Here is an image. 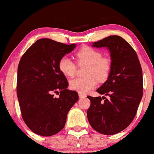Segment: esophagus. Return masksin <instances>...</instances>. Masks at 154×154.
I'll use <instances>...</instances> for the list:
<instances>
[{"instance_id": "34e87169", "label": "esophagus", "mask_w": 154, "mask_h": 154, "mask_svg": "<svg viewBox=\"0 0 154 154\" xmlns=\"http://www.w3.org/2000/svg\"><path fill=\"white\" fill-rule=\"evenodd\" d=\"M79 98H85V97H86V95L82 94V93H79Z\"/></svg>"}]
</instances>
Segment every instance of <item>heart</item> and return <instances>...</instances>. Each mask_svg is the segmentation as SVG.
Instances as JSON below:
<instances>
[{
	"label": "heart",
	"instance_id": "obj_1",
	"mask_svg": "<svg viewBox=\"0 0 154 154\" xmlns=\"http://www.w3.org/2000/svg\"><path fill=\"white\" fill-rule=\"evenodd\" d=\"M79 65L87 64L84 77H77L70 82V88L79 93H87L94 88L98 80L103 82L109 77L111 69V61L109 58L102 57L99 51L89 46H84L76 54ZM59 68L63 75L73 77L76 72V64L69 57L64 56L60 59Z\"/></svg>",
	"mask_w": 154,
	"mask_h": 154
}]
</instances>
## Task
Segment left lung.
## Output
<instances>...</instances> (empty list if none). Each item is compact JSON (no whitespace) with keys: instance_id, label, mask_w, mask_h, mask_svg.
I'll return each mask as SVG.
<instances>
[{"instance_id":"1","label":"left lung","mask_w":154,"mask_h":154,"mask_svg":"<svg viewBox=\"0 0 154 154\" xmlns=\"http://www.w3.org/2000/svg\"><path fill=\"white\" fill-rule=\"evenodd\" d=\"M93 47L106 48L111 69L107 80L96 90L109 96H88L87 116L91 127L103 135H114L127 128L135 118L143 97V72L137 54L125 39L111 35Z\"/></svg>"}]
</instances>
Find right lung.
<instances>
[{"instance_id": "add662e5", "label": "right lung", "mask_w": 154, "mask_h": 154, "mask_svg": "<svg viewBox=\"0 0 154 154\" xmlns=\"http://www.w3.org/2000/svg\"><path fill=\"white\" fill-rule=\"evenodd\" d=\"M48 38L37 40L24 53L17 70V92L23 119L35 134L51 136L64 128L67 114L79 99L67 89L59 62L75 48ZM60 93L55 98L54 93Z\"/></svg>"}]
</instances>
